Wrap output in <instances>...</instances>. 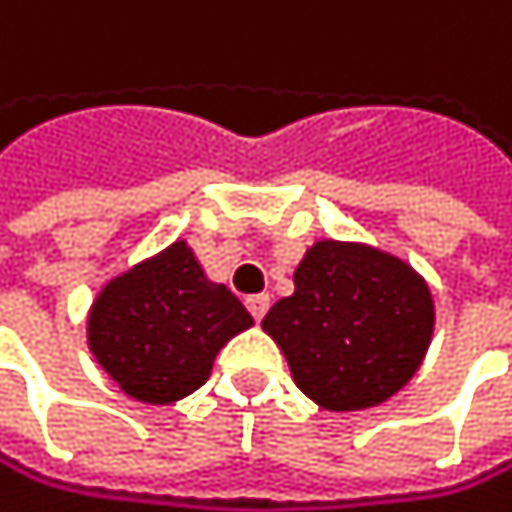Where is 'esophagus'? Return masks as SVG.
<instances>
[{
    "instance_id": "1",
    "label": "esophagus",
    "mask_w": 512,
    "mask_h": 512,
    "mask_svg": "<svg viewBox=\"0 0 512 512\" xmlns=\"http://www.w3.org/2000/svg\"><path fill=\"white\" fill-rule=\"evenodd\" d=\"M245 307H248V313L254 316V319H264V313L270 310V294H251V298L245 301Z\"/></svg>"
}]
</instances>
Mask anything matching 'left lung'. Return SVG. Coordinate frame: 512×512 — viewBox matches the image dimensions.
I'll use <instances>...</instances> for the list:
<instances>
[{
    "label": "left lung",
    "mask_w": 512,
    "mask_h": 512,
    "mask_svg": "<svg viewBox=\"0 0 512 512\" xmlns=\"http://www.w3.org/2000/svg\"><path fill=\"white\" fill-rule=\"evenodd\" d=\"M433 325V294L415 267L338 239L307 248L294 294L261 322L294 384L325 411H362L396 396L421 368Z\"/></svg>",
    "instance_id": "1"
}]
</instances>
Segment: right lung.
I'll return each instance as SVG.
<instances>
[{
    "label": "right lung",
    "instance_id": "add662e5",
    "mask_svg": "<svg viewBox=\"0 0 512 512\" xmlns=\"http://www.w3.org/2000/svg\"><path fill=\"white\" fill-rule=\"evenodd\" d=\"M254 319L178 239L113 276L88 310V350L119 390L171 405L199 390L214 356Z\"/></svg>",
    "mask_w": 512,
    "mask_h": 512
}]
</instances>
